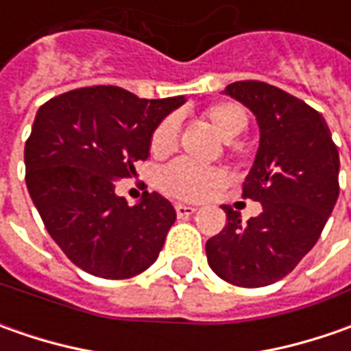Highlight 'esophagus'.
<instances>
[{
	"mask_svg": "<svg viewBox=\"0 0 351 351\" xmlns=\"http://www.w3.org/2000/svg\"><path fill=\"white\" fill-rule=\"evenodd\" d=\"M195 210H197L195 207H191V205H176V213H178V217H180V219H187V217H191Z\"/></svg>",
	"mask_w": 351,
	"mask_h": 351,
	"instance_id": "esophagus-1",
	"label": "esophagus"
}]
</instances>
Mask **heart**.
I'll list each match as a JSON object with an SVG mask.
<instances>
[{
    "label": "heart",
    "instance_id": "heart-1",
    "mask_svg": "<svg viewBox=\"0 0 351 351\" xmlns=\"http://www.w3.org/2000/svg\"><path fill=\"white\" fill-rule=\"evenodd\" d=\"M205 119L224 142L236 141L248 128V115L238 103H217L205 111ZM178 134H180L178 117H168L152 134L150 141L152 152L158 156L171 152L178 144ZM223 182L224 173L221 169L197 166L189 160H176L158 176V185L162 187V191L185 201L203 199L213 187L221 185Z\"/></svg>",
    "mask_w": 351,
    "mask_h": 351
}]
</instances>
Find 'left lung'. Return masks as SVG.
<instances>
[{"mask_svg": "<svg viewBox=\"0 0 351 351\" xmlns=\"http://www.w3.org/2000/svg\"><path fill=\"white\" fill-rule=\"evenodd\" d=\"M223 93L258 121L260 146L242 195L263 210L242 224L223 207L228 223L207 240V262L232 285L265 287L289 276L317 244L340 193V156L324 117L287 91L248 80Z\"/></svg>", "mask_w": 351, "mask_h": 351, "instance_id": "8db88e82", "label": "left lung"}]
</instances>
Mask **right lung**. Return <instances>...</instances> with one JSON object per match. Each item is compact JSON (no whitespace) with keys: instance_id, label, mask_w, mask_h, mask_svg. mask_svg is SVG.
<instances>
[{"instance_id":"obj_1","label":"right lung","mask_w":351,"mask_h":351,"mask_svg":"<svg viewBox=\"0 0 351 351\" xmlns=\"http://www.w3.org/2000/svg\"><path fill=\"white\" fill-rule=\"evenodd\" d=\"M183 103V95L141 99L95 86L36 111L25 144L27 189L48 234L80 269L128 279L156 262L176 209L156 191L130 207L115 182L136 173L134 162L150 156L158 125Z\"/></svg>"}]
</instances>
